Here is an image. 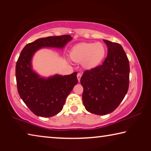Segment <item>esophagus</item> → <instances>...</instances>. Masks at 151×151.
<instances>
[{
    "mask_svg": "<svg viewBox=\"0 0 151 151\" xmlns=\"http://www.w3.org/2000/svg\"><path fill=\"white\" fill-rule=\"evenodd\" d=\"M81 76H82V75H81V73H78V74H77V79H78V82H80L81 78Z\"/></svg>",
    "mask_w": 151,
    "mask_h": 151,
    "instance_id": "34e87169",
    "label": "esophagus"
}]
</instances>
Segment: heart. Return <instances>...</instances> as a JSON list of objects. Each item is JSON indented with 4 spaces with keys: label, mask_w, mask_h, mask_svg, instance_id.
Returning <instances> with one entry per match:
<instances>
[{
    "label": "heart",
    "mask_w": 151,
    "mask_h": 151,
    "mask_svg": "<svg viewBox=\"0 0 151 151\" xmlns=\"http://www.w3.org/2000/svg\"><path fill=\"white\" fill-rule=\"evenodd\" d=\"M106 54L105 45L101 42H81L74 46L70 51L73 61L81 63L86 69H94L103 63Z\"/></svg>",
    "instance_id": "b5f03b06"
}]
</instances>
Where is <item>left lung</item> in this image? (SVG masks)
I'll return each instance as SVG.
<instances>
[{"label":"left lung","mask_w":151,"mask_h":151,"mask_svg":"<svg viewBox=\"0 0 151 151\" xmlns=\"http://www.w3.org/2000/svg\"><path fill=\"white\" fill-rule=\"evenodd\" d=\"M108 54L103 65L86 70L81 78L83 102L86 110L98 115L113 112L129 89V62L122 46L103 40Z\"/></svg>","instance_id":"8db88e82"}]
</instances>
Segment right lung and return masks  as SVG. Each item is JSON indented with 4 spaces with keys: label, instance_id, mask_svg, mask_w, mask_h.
I'll return each mask as SVG.
<instances>
[{
    "label": "right lung",
    "instance_id": "obj_1",
    "mask_svg": "<svg viewBox=\"0 0 151 151\" xmlns=\"http://www.w3.org/2000/svg\"><path fill=\"white\" fill-rule=\"evenodd\" d=\"M72 39L70 35L41 38L29 43L20 52L16 65L18 92L28 108L36 115L50 117L60 112L78 80L76 72L68 75L41 77L32 69V57L40 48H63Z\"/></svg>",
    "mask_w": 151,
    "mask_h": 151
}]
</instances>
